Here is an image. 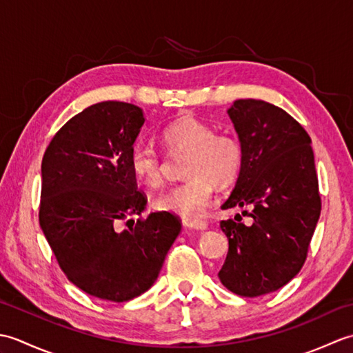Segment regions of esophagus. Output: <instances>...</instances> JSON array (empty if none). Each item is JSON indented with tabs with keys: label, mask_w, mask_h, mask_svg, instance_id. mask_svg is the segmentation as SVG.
Instances as JSON below:
<instances>
[{
	"label": "esophagus",
	"mask_w": 353,
	"mask_h": 353,
	"mask_svg": "<svg viewBox=\"0 0 353 353\" xmlns=\"http://www.w3.org/2000/svg\"><path fill=\"white\" fill-rule=\"evenodd\" d=\"M183 226L188 229H196V230H205L208 229V223L201 220H183Z\"/></svg>",
	"instance_id": "esophagus-1"
}]
</instances>
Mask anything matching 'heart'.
Here are the masks:
<instances>
[{"mask_svg": "<svg viewBox=\"0 0 353 353\" xmlns=\"http://www.w3.org/2000/svg\"><path fill=\"white\" fill-rule=\"evenodd\" d=\"M162 141L172 152L188 153L183 168L188 179L161 192L153 206L183 219H199L211 203L214 185L228 186L236 181L243 168V147L236 138L215 133L212 125L190 115L165 127ZM129 165L142 183L157 186L162 182V159L152 145L134 144Z\"/></svg>", "mask_w": 353, "mask_h": 353, "instance_id": "heart-1", "label": "heart"}]
</instances>
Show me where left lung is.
Instances as JSON below:
<instances>
[{
    "label": "left lung",
    "mask_w": 353,
    "mask_h": 353,
    "mask_svg": "<svg viewBox=\"0 0 353 353\" xmlns=\"http://www.w3.org/2000/svg\"><path fill=\"white\" fill-rule=\"evenodd\" d=\"M228 114L243 147V168L223 209L252 206V224L223 220L229 252L221 283L243 297L282 288L303 267L321 199L311 138L283 109L236 100Z\"/></svg>",
    "instance_id": "1"
}]
</instances>
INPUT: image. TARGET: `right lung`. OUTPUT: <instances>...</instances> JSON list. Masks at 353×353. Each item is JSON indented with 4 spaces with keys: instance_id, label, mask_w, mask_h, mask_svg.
<instances>
[{
    "instance_id": "1",
    "label": "right lung",
    "mask_w": 353,
    "mask_h": 353,
    "mask_svg": "<svg viewBox=\"0 0 353 353\" xmlns=\"http://www.w3.org/2000/svg\"><path fill=\"white\" fill-rule=\"evenodd\" d=\"M144 121L134 104H92L62 125L42 159L43 235L65 276L109 302H127L152 287L182 229L176 214L161 211L118 230L147 205L129 165Z\"/></svg>"
}]
</instances>
